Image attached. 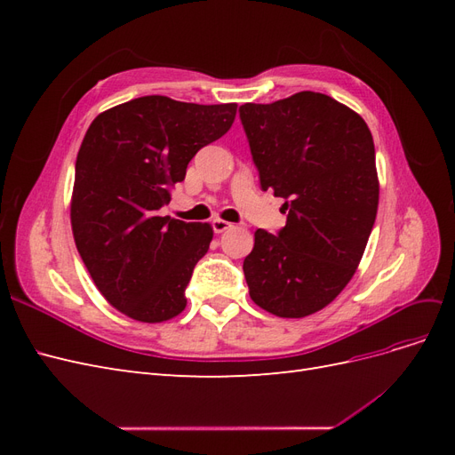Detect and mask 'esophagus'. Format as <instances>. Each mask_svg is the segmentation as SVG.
<instances>
[{"mask_svg":"<svg viewBox=\"0 0 455 455\" xmlns=\"http://www.w3.org/2000/svg\"><path fill=\"white\" fill-rule=\"evenodd\" d=\"M229 228H231V224L226 222V220H220V218L212 220V229H214V233H224V231L229 229Z\"/></svg>","mask_w":455,"mask_h":455,"instance_id":"34e87169","label":"esophagus"}]
</instances>
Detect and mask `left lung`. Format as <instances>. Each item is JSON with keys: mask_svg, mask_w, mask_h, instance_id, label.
<instances>
[{"mask_svg": "<svg viewBox=\"0 0 455 455\" xmlns=\"http://www.w3.org/2000/svg\"><path fill=\"white\" fill-rule=\"evenodd\" d=\"M239 117L259 186L286 214L277 235L254 233L244 279L256 306L299 319L326 307L364 254L379 201L374 140L359 114L313 91L243 104Z\"/></svg>", "mask_w": 455, "mask_h": 455, "instance_id": "obj_1", "label": "left lung"}]
</instances>
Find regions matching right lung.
Instances as JSON below:
<instances>
[{
	"instance_id": "add662e5",
	"label": "right lung",
	"mask_w": 455,
	"mask_h": 455,
	"mask_svg": "<svg viewBox=\"0 0 455 455\" xmlns=\"http://www.w3.org/2000/svg\"><path fill=\"white\" fill-rule=\"evenodd\" d=\"M237 104L149 94L96 117L81 142L72 231L96 288L134 321L163 323L186 307V286L212 228L157 216L201 148L224 136Z\"/></svg>"
}]
</instances>
